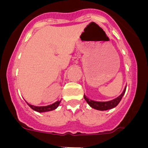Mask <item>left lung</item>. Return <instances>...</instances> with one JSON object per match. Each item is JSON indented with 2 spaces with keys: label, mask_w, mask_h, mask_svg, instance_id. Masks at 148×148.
Segmentation results:
<instances>
[{
  "label": "left lung",
  "mask_w": 148,
  "mask_h": 148,
  "mask_svg": "<svg viewBox=\"0 0 148 148\" xmlns=\"http://www.w3.org/2000/svg\"><path fill=\"white\" fill-rule=\"evenodd\" d=\"M126 87L127 86H125V89L123 90V92H121V95H119L118 97L115 98V99H112V100L107 101H98L92 100V99H89L85 94L84 95V99H85V101H87V104H88L91 108H93V109L101 111L108 110H110L116 108V106L119 104L120 101L122 99L123 95H125V91H126Z\"/></svg>",
  "instance_id": "8db88e82"
}]
</instances>
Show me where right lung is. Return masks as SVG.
Here are the masks:
<instances>
[{
    "label": "right lung",
    "mask_w": 148,
    "mask_h": 148,
    "mask_svg": "<svg viewBox=\"0 0 148 148\" xmlns=\"http://www.w3.org/2000/svg\"><path fill=\"white\" fill-rule=\"evenodd\" d=\"M61 100H58L57 101H56L55 103L52 104H49V105H47V106H35L32 105L31 104H29L28 102L27 103L29 106L30 108H32L33 110L36 111V112H38V113H45V112H49V111H52L56 110V108H58V106H59L60 102H61Z\"/></svg>",
    "instance_id": "add662e5"
}]
</instances>
